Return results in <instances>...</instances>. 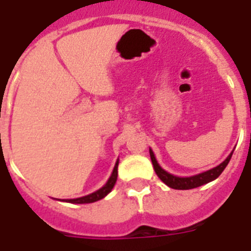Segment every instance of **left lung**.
<instances>
[{"label": "left lung", "mask_w": 251, "mask_h": 251, "mask_svg": "<svg viewBox=\"0 0 251 251\" xmlns=\"http://www.w3.org/2000/svg\"><path fill=\"white\" fill-rule=\"evenodd\" d=\"M232 152H234V151H232ZM232 152L230 153L229 156H227V158H226L223 163H220V165L216 166V167L211 168V170L206 171V172L195 175V176H191V177H177V176H174V175L168 174L167 171L163 170V168L158 165V162H157L156 157H154L153 151L150 150L152 165H153V168H154V171H156L157 176L161 178L162 182H165L168 187L175 188V190H191V188L200 187V186L205 185V183L211 182V181L216 179L217 177L223 174V171L225 170V167L227 166L230 159H231Z\"/></svg>", "instance_id": "1"}]
</instances>
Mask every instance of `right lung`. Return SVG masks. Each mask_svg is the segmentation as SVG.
I'll return each instance as SVG.
<instances>
[{
  "label": "right lung",
  "instance_id": "obj_1",
  "mask_svg": "<svg viewBox=\"0 0 251 251\" xmlns=\"http://www.w3.org/2000/svg\"><path fill=\"white\" fill-rule=\"evenodd\" d=\"M118 163H119V159H117L109 179L106 181V183L103 186V187L99 188L98 191H95L93 192V194L86 195V196H83V197H77V199H70V200H63V201H65V202H70V203H92V202H95V201L101 200L103 197H105L106 195L112 191V188L114 187L115 182H117V177H118Z\"/></svg>",
  "mask_w": 251,
  "mask_h": 251
}]
</instances>
